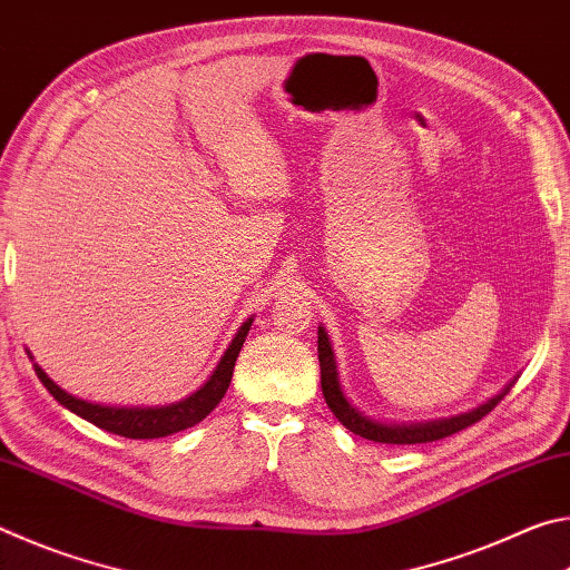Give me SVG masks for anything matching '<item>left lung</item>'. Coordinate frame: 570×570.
I'll list each match as a JSON object with an SVG mask.
<instances>
[{
	"mask_svg": "<svg viewBox=\"0 0 570 570\" xmlns=\"http://www.w3.org/2000/svg\"><path fill=\"white\" fill-rule=\"evenodd\" d=\"M320 366H322V392L324 400L330 404V410L334 412V417L340 420L346 430L354 432L364 440L372 442H384V445H417V442H432V440H442L455 435V432L470 428L478 420L485 417L488 412H493L495 404L505 397L513 387L515 380L505 384L495 397H490L488 402H482L480 407L462 412V414H452V417H440V420H424V422H382L374 420L370 414H364L360 407L346 400V394L342 390L340 382V372H336V356L332 350L330 334H326L324 326H320Z\"/></svg>",
	"mask_w": 570,
	"mask_h": 570,
	"instance_id": "1",
	"label": "left lung"
}]
</instances>
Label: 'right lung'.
Returning a JSON list of instances; mask_svg holds the SVG:
<instances>
[{"label": "right lung", "instance_id": "right-lung-1", "mask_svg": "<svg viewBox=\"0 0 570 570\" xmlns=\"http://www.w3.org/2000/svg\"><path fill=\"white\" fill-rule=\"evenodd\" d=\"M254 320H246L240 324V330L236 332L234 340H230L228 350L220 356V362L216 364V370L210 377L206 380L204 387H198L193 394H188L186 400L180 402H170V404H156V407H118V404H100V402H88L80 400L62 390L50 374H47L40 364H35V372L40 382L47 387V392L52 397L75 412L77 417L92 422L95 428H100L105 432H112V435L120 438H130V440H153V438H166L173 435V432L188 430L193 424H198L216 410V404L224 400V394L230 384V377H234V366H236V356L244 346L248 330ZM30 360L35 356L30 354Z\"/></svg>", "mask_w": 570, "mask_h": 570}]
</instances>
